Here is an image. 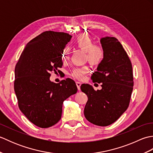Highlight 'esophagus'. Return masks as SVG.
<instances>
[{
    "instance_id": "1",
    "label": "esophagus",
    "mask_w": 153,
    "mask_h": 153,
    "mask_svg": "<svg viewBox=\"0 0 153 153\" xmlns=\"http://www.w3.org/2000/svg\"><path fill=\"white\" fill-rule=\"evenodd\" d=\"M76 85H77V89H78L79 91L80 90V86H81V83L80 82H76Z\"/></svg>"
}]
</instances>
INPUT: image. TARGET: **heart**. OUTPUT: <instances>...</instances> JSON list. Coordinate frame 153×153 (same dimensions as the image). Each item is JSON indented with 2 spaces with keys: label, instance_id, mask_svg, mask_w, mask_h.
Here are the masks:
<instances>
[{
  "label": "heart",
  "instance_id": "heart-1",
  "mask_svg": "<svg viewBox=\"0 0 153 153\" xmlns=\"http://www.w3.org/2000/svg\"><path fill=\"white\" fill-rule=\"evenodd\" d=\"M74 44L79 49L85 52L87 60L93 65H99L104 58L105 51L100 45L93 44V40L88 35L85 34L79 35L74 40ZM61 59L63 62L66 61L69 58V48L64 47L61 51ZM88 67L83 66L81 68H75L71 72V76L77 79H83L85 75L88 73Z\"/></svg>",
  "mask_w": 153,
  "mask_h": 153
}]
</instances>
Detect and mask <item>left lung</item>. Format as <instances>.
Listing matches in <instances>:
<instances>
[{
  "instance_id": "obj_1",
  "label": "left lung",
  "mask_w": 153,
  "mask_h": 153,
  "mask_svg": "<svg viewBox=\"0 0 153 153\" xmlns=\"http://www.w3.org/2000/svg\"><path fill=\"white\" fill-rule=\"evenodd\" d=\"M100 43L105 56L91 79L93 83H102V89L95 91L88 84H82L80 88L88 97L84 108L86 119L95 125L107 126L115 122L128 108L134 75L131 60L116 38H102Z\"/></svg>"
}]
</instances>
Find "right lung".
I'll return each mask as SVG.
<instances>
[{
  "label": "right lung",
  "instance_id": "add662e5",
  "mask_svg": "<svg viewBox=\"0 0 153 153\" xmlns=\"http://www.w3.org/2000/svg\"><path fill=\"white\" fill-rule=\"evenodd\" d=\"M71 36L46 31L26 45L15 68L14 91L19 110L33 124L47 128L60 120L63 102L77 93L70 78L55 83L51 71L62 66L61 51Z\"/></svg>",
  "mask_w": 153,
  "mask_h": 153
}]
</instances>
